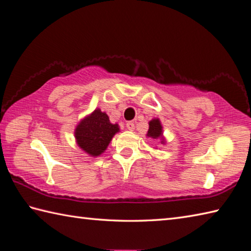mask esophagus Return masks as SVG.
I'll return each mask as SVG.
<instances>
[{"label": "esophagus", "instance_id": "34e87169", "mask_svg": "<svg viewBox=\"0 0 251 251\" xmlns=\"http://www.w3.org/2000/svg\"><path fill=\"white\" fill-rule=\"evenodd\" d=\"M126 127H127V129H128V130H134L135 129V124L133 122H128L126 124Z\"/></svg>", "mask_w": 251, "mask_h": 251}]
</instances>
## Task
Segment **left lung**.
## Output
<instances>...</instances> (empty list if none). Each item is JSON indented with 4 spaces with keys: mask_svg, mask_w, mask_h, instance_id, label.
Returning a JSON list of instances; mask_svg holds the SVG:
<instances>
[{
    "mask_svg": "<svg viewBox=\"0 0 251 251\" xmlns=\"http://www.w3.org/2000/svg\"><path fill=\"white\" fill-rule=\"evenodd\" d=\"M146 136L153 140H158L162 145H166L167 143L165 136H163V127L159 118H153L149 121V129Z\"/></svg>",
    "mask_w": 251,
    "mask_h": 251,
    "instance_id": "8db88e82",
    "label": "left lung"
}]
</instances>
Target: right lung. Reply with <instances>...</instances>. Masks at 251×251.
<instances>
[{
    "label": "right lung",
    "mask_w": 251,
    "mask_h": 251,
    "mask_svg": "<svg viewBox=\"0 0 251 251\" xmlns=\"http://www.w3.org/2000/svg\"><path fill=\"white\" fill-rule=\"evenodd\" d=\"M120 131L118 124H112L110 117L100 108L84 116L75 129L76 145L91 157H99L105 151L114 135Z\"/></svg>",
    "instance_id": "obj_1"
}]
</instances>
